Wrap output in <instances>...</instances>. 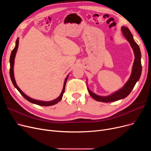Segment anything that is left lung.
<instances>
[{"label": "left lung", "instance_id": "1", "mask_svg": "<svg viewBox=\"0 0 151 151\" xmlns=\"http://www.w3.org/2000/svg\"><path fill=\"white\" fill-rule=\"evenodd\" d=\"M121 30L124 36L127 40V41L129 42L131 47H132V50L134 55V59L132 67L131 75L129 79V80L127 81V83L124 84V86L121 89L109 95L108 96H98V95L91 91L88 87V90L90 96L96 101L108 103L125 99L130 94V93L133 89L134 85L136 84L137 81H138L141 76L142 67L141 62V54L139 47L135 42V41L134 40L133 35L132 34L129 28L125 26H122L121 27Z\"/></svg>", "mask_w": 151, "mask_h": 151}]
</instances>
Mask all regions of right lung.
I'll use <instances>...</instances> for the list:
<instances>
[{
    "label": "right lung",
    "instance_id": "right-lung-1",
    "mask_svg": "<svg viewBox=\"0 0 151 151\" xmlns=\"http://www.w3.org/2000/svg\"><path fill=\"white\" fill-rule=\"evenodd\" d=\"M18 45H19V38H17V42H16V45L14 48L13 50V51H12L11 55H10V78L12 80V81L13 83V84L14 85V86L17 89V90L19 92V93L22 95L23 96V97H24V99H26L27 100H28L29 101H30V103H32V104L40 105V106H52L54 105L55 104H58L59 101H60L62 98L63 94L64 93L65 91V84L67 83V78L68 77V75H67V76L66 77L65 81H64V84H63V89L62 91L60 93V96L57 98L51 101H42V100H35V99H33L29 97H28L27 95H26L20 89L19 87L17 86V83H16L15 79H14V71H13V68H14V59H15V56H16V54H17V50L18 47Z\"/></svg>",
    "mask_w": 151,
    "mask_h": 151
}]
</instances>
